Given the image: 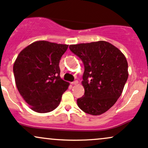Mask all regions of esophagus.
<instances>
[{
    "label": "esophagus",
    "instance_id": "1",
    "mask_svg": "<svg viewBox=\"0 0 148 148\" xmlns=\"http://www.w3.org/2000/svg\"><path fill=\"white\" fill-rule=\"evenodd\" d=\"M77 83H78V81H77V80H75L74 82H71V84H77Z\"/></svg>",
    "mask_w": 148,
    "mask_h": 148
}]
</instances>
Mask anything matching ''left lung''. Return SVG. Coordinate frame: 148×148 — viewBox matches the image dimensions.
<instances>
[{"mask_svg":"<svg viewBox=\"0 0 148 148\" xmlns=\"http://www.w3.org/2000/svg\"><path fill=\"white\" fill-rule=\"evenodd\" d=\"M69 48L84 66V94L77 99V106L92 115L104 113L121 96L128 79L126 57L117 47L102 40L71 45Z\"/></svg>","mask_w":148,"mask_h":148,"instance_id":"1","label":"left lung"}]
</instances>
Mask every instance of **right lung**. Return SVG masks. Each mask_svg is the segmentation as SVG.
<instances>
[{"label": "right lung", "mask_w": 148, "mask_h": 148, "mask_svg": "<svg viewBox=\"0 0 148 148\" xmlns=\"http://www.w3.org/2000/svg\"><path fill=\"white\" fill-rule=\"evenodd\" d=\"M67 45L36 41L19 53L14 66L16 87L31 110L40 113L59 106L69 83L60 77L59 61Z\"/></svg>", "instance_id": "right-lung-1"}]
</instances>
